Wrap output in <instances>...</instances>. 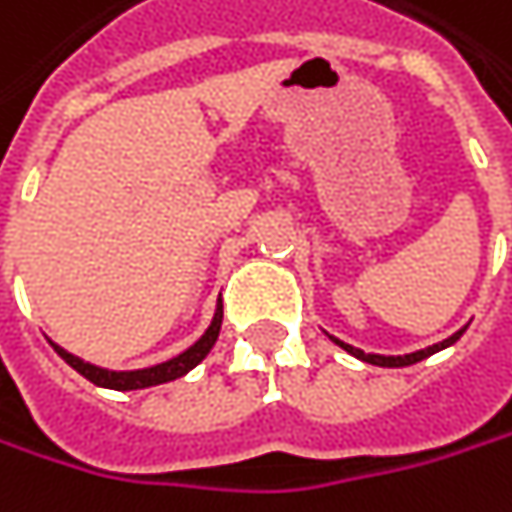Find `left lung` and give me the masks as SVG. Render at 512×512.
<instances>
[{
  "instance_id": "left-lung-1",
  "label": "left lung",
  "mask_w": 512,
  "mask_h": 512,
  "mask_svg": "<svg viewBox=\"0 0 512 512\" xmlns=\"http://www.w3.org/2000/svg\"><path fill=\"white\" fill-rule=\"evenodd\" d=\"M467 331V325L461 328V331H455L452 337H447V340H441V343L429 345V348H421V351H412V354H397V357H386V354H366L363 348H354V345L343 343V340H337V337H331L334 343L340 345V348H345L348 354H354L357 360H363V363H371V366H383V369H400V366H412V363H421V360H426V357H432L435 351H441V348H447V345H452L461 334Z\"/></svg>"
}]
</instances>
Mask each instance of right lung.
I'll list each match as a JSON object with an SVG mask.
<instances>
[{"label":"right lung","mask_w":512,"mask_h":512,"mask_svg":"<svg viewBox=\"0 0 512 512\" xmlns=\"http://www.w3.org/2000/svg\"><path fill=\"white\" fill-rule=\"evenodd\" d=\"M221 317H224V311H221V299H218L216 314H213V322L207 325V331H204V334H201V337H198L187 351H181L178 357H172V360H167V363H158V366H149V369H132V371L103 369V366H94V363H86V360L74 357L71 351H65L63 345H57V343H51V345H54V351L63 357L71 369L80 371V374H83L86 380H91L94 386L115 389V392H135V389H149V386H161V383H169V380H178V377H184L187 371L195 369V366L210 354V348L216 345L218 331H221Z\"/></svg>","instance_id":"add662e5"}]
</instances>
